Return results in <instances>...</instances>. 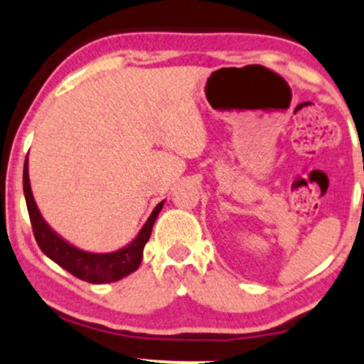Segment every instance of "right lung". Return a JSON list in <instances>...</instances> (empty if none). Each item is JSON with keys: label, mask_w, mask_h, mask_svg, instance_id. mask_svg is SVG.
<instances>
[{"label": "right lung", "mask_w": 364, "mask_h": 364, "mask_svg": "<svg viewBox=\"0 0 364 364\" xmlns=\"http://www.w3.org/2000/svg\"><path fill=\"white\" fill-rule=\"evenodd\" d=\"M29 162L26 157L24 162V172H23V188L26 205H28V212L31 218V225H33L34 238L38 241L42 252L57 262L60 267H64L73 276L87 281L90 284H108L117 282L119 279L129 276L131 272L138 269L141 261H143V251L147 241H149L152 226L157 215L164 207V200L156 205L152 210L149 218L144 223L143 228L136 238L113 252H90L78 250L73 245L68 243L60 235H57L54 230L50 228L49 223L42 218V215L36 203L33 191H31V181H29Z\"/></svg>", "instance_id": "1"}]
</instances>
